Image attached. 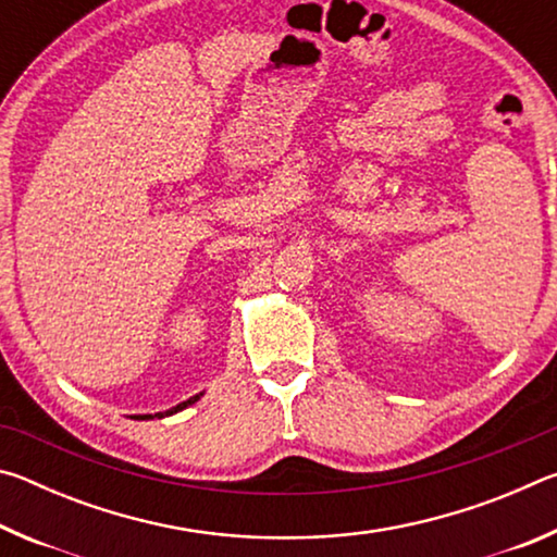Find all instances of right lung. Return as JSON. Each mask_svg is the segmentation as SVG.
I'll return each mask as SVG.
<instances>
[{
  "label": "right lung",
  "mask_w": 557,
  "mask_h": 557,
  "mask_svg": "<svg viewBox=\"0 0 557 557\" xmlns=\"http://www.w3.org/2000/svg\"><path fill=\"white\" fill-rule=\"evenodd\" d=\"M201 395H203V393H196V395H191V398H188V400L178 403V405H174V408H169V410H164V412H154V414H135V420H154V418H169V414H174V412H178V410L188 408V405H194L196 400L201 398Z\"/></svg>",
  "instance_id": "obj_1"
}]
</instances>
